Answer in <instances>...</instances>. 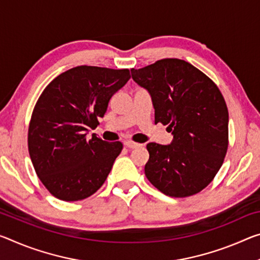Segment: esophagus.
<instances>
[{
	"instance_id": "obj_1",
	"label": "esophagus",
	"mask_w": 260,
	"mask_h": 260,
	"mask_svg": "<svg viewBox=\"0 0 260 260\" xmlns=\"http://www.w3.org/2000/svg\"><path fill=\"white\" fill-rule=\"evenodd\" d=\"M123 143H125V146H126L127 148H129V149H133V148H137V147L140 146L139 143L133 142V141H125Z\"/></svg>"
}]
</instances>
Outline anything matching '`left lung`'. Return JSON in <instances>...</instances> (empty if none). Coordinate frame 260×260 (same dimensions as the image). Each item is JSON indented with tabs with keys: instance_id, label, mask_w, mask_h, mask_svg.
I'll list each match as a JSON object with an SVG mask.
<instances>
[{
	"instance_id": "8db88e82",
	"label": "left lung",
	"mask_w": 260,
	"mask_h": 260,
	"mask_svg": "<svg viewBox=\"0 0 260 260\" xmlns=\"http://www.w3.org/2000/svg\"><path fill=\"white\" fill-rule=\"evenodd\" d=\"M131 72L151 94L155 123L168 125L174 134L168 146L147 145L146 177L166 196L197 194L216 176L228 150L229 114L220 89L180 59H162Z\"/></svg>"
}]
</instances>
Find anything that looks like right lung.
Masks as SVG:
<instances>
[{
    "label": "right lung",
    "mask_w": 260,
    "mask_h": 260,
    "mask_svg": "<svg viewBox=\"0 0 260 260\" xmlns=\"http://www.w3.org/2000/svg\"><path fill=\"white\" fill-rule=\"evenodd\" d=\"M129 77V69L77 66L41 92L28 125V154L37 176L57 199L83 200L108 178L122 143L94 134L88 140L86 134L100 125L111 97Z\"/></svg>",
    "instance_id": "1"
}]
</instances>
